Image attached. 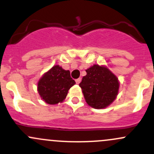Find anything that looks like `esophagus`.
Here are the masks:
<instances>
[{
	"label": "esophagus",
	"instance_id": "esophagus-1",
	"mask_svg": "<svg viewBox=\"0 0 154 154\" xmlns=\"http://www.w3.org/2000/svg\"><path fill=\"white\" fill-rule=\"evenodd\" d=\"M75 81H76V83H77V84H79V83H80V82H81V79L78 78V79H77V80H76Z\"/></svg>",
	"mask_w": 154,
	"mask_h": 154
}]
</instances>
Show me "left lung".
I'll list each match as a JSON object with an SVG mask.
<instances>
[{"instance_id":"left-lung-1","label":"left lung","mask_w":154,"mask_h":154,"mask_svg":"<svg viewBox=\"0 0 154 154\" xmlns=\"http://www.w3.org/2000/svg\"><path fill=\"white\" fill-rule=\"evenodd\" d=\"M86 75L79 84L86 103L94 109L111 104L119 92L118 78L106 67L94 65L86 70Z\"/></svg>"}]
</instances>
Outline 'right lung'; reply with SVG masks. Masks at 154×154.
<instances>
[{
	"label": "right lung",
	"mask_w": 154,
	"mask_h": 154,
	"mask_svg": "<svg viewBox=\"0 0 154 154\" xmlns=\"http://www.w3.org/2000/svg\"><path fill=\"white\" fill-rule=\"evenodd\" d=\"M75 84L70 75L59 66H55L44 74L38 83V91L48 104H57L66 97L68 90Z\"/></svg>",
	"instance_id": "right-lung-1"
}]
</instances>
